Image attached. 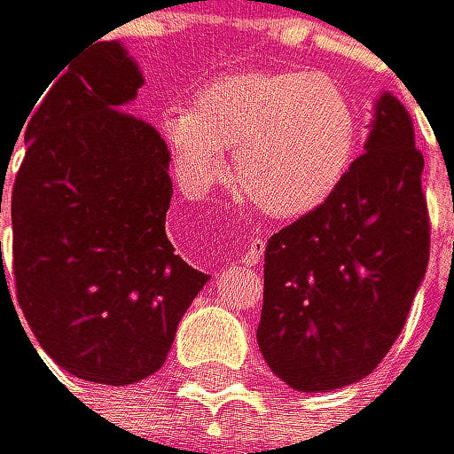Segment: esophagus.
<instances>
[{"label":"esophagus","instance_id":"esophagus-1","mask_svg":"<svg viewBox=\"0 0 454 454\" xmlns=\"http://www.w3.org/2000/svg\"><path fill=\"white\" fill-rule=\"evenodd\" d=\"M262 256H265V246H262V239H254L251 246L237 256V265H242V268H256L259 262H262Z\"/></svg>","mask_w":454,"mask_h":454}]
</instances>
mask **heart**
<instances>
[{
	"label": "heart",
	"mask_w": 454,
	"mask_h": 454,
	"mask_svg": "<svg viewBox=\"0 0 454 454\" xmlns=\"http://www.w3.org/2000/svg\"><path fill=\"white\" fill-rule=\"evenodd\" d=\"M159 130L192 195L225 176L231 192L270 220L315 212L357 153V111L326 74L234 72L198 89L192 108H167Z\"/></svg>",
	"instance_id": "obj_1"
}]
</instances>
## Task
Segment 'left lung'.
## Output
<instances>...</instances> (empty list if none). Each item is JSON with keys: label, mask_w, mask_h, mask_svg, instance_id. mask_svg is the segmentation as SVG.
Instances as JSON below:
<instances>
[{"label": "left lung", "mask_w": 454, "mask_h": 454, "mask_svg": "<svg viewBox=\"0 0 454 454\" xmlns=\"http://www.w3.org/2000/svg\"><path fill=\"white\" fill-rule=\"evenodd\" d=\"M421 169L411 114L385 91L340 186L268 239L256 343L295 391L360 382L396 343L430 259Z\"/></svg>", "instance_id": "8db88e82"}]
</instances>
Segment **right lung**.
<instances>
[{
	"label": "right lung",
	"mask_w": 454,
	"mask_h": 454,
	"mask_svg": "<svg viewBox=\"0 0 454 454\" xmlns=\"http://www.w3.org/2000/svg\"><path fill=\"white\" fill-rule=\"evenodd\" d=\"M50 82L11 192L16 304L63 371L133 385L164 365L208 276L167 239L169 150L125 111L145 86L128 50L97 41Z\"/></svg>",
	"instance_id": "1"
}]
</instances>
